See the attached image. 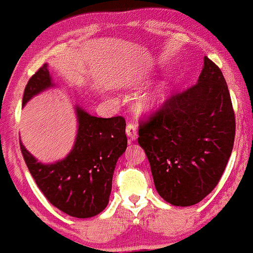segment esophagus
Instances as JSON below:
<instances>
[{"label":"esophagus","mask_w":253,"mask_h":253,"mask_svg":"<svg viewBox=\"0 0 253 253\" xmlns=\"http://www.w3.org/2000/svg\"><path fill=\"white\" fill-rule=\"evenodd\" d=\"M126 131V135H127V137H129L130 141H135V139L137 138V126H136V124L127 123Z\"/></svg>","instance_id":"esophagus-1"}]
</instances>
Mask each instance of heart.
<instances>
[{"label":"heart","mask_w":253,"mask_h":253,"mask_svg":"<svg viewBox=\"0 0 253 253\" xmlns=\"http://www.w3.org/2000/svg\"><path fill=\"white\" fill-rule=\"evenodd\" d=\"M161 96H162V93L157 92V93H154V95H151V96H148V97L143 98L141 103H139V109H141V110H146V109L152 108L156 103H158V101H160Z\"/></svg>","instance_id":"obj_1"}]
</instances>
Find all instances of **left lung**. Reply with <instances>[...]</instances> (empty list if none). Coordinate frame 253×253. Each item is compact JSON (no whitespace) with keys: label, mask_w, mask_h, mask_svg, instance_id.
Here are the masks:
<instances>
[{"label":"left lung","mask_w":253,"mask_h":253,"mask_svg":"<svg viewBox=\"0 0 253 253\" xmlns=\"http://www.w3.org/2000/svg\"><path fill=\"white\" fill-rule=\"evenodd\" d=\"M236 117L222 70L205 56L198 83L139 121L138 143L162 198L190 207L214 189L231 156Z\"/></svg>","instance_id":"obj_1"}]
</instances>
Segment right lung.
Wrapping results in <instances>:
<instances>
[{"instance_id": "1", "label": "right lung", "mask_w": 253, "mask_h": 253, "mask_svg": "<svg viewBox=\"0 0 253 253\" xmlns=\"http://www.w3.org/2000/svg\"><path fill=\"white\" fill-rule=\"evenodd\" d=\"M50 85L48 65L43 64L28 81L22 104ZM77 117L76 143L63 161L44 165L21 142L20 146L28 169L45 198L71 217L89 218L108 205L115 165L127 144L126 120L122 116L95 117L80 108Z\"/></svg>"}]
</instances>
